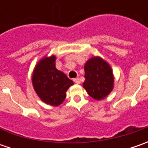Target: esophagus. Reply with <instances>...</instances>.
Segmentation results:
<instances>
[{
  "instance_id": "1",
  "label": "esophagus",
  "mask_w": 148,
  "mask_h": 148,
  "mask_svg": "<svg viewBox=\"0 0 148 148\" xmlns=\"http://www.w3.org/2000/svg\"><path fill=\"white\" fill-rule=\"evenodd\" d=\"M73 81H74V82L77 83V84H80L81 83V81H80L79 78H75V79H73Z\"/></svg>"
}]
</instances>
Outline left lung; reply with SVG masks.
I'll return each instance as SVG.
<instances>
[{
    "mask_svg": "<svg viewBox=\"0 0 148 148\" xmlns=\"http://www.w3.org/2000/svg\"><path fill=\"white\" fill-rule=\"evenodd\" d=\"M83 87L93 99L100 100L114 88V76L111 66L99 57H93L86 62Z\"/></svg>",
    "mask_w": 148,
    "mask_h": 148,
    "instance_id": "1",
    "label": "left lung"
}]
</instances>
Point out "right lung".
Wrapping results in <instances>:
<instances>
[{"mask_svg": "<svg viewBox=\"0 0 148 148\" xmlns=\"http://www.w3.org/2000/svg\"><path fill=\"white\" fill-rule=\"evenodd\" d=\"M56 57H44L35 66L32 76L34 89L42 101L58 106L66 98V92L73 82L55 66Z\"/></svg>", "mask_w": 148, "mask_h": 148, "instance_id": "add662e5", "label": "right lung"}]
</instances>
